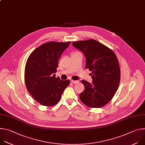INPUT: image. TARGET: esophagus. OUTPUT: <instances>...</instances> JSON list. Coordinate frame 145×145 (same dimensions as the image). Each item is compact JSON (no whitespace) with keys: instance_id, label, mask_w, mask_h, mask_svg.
Wrapping results in <instances>:
<instances>
[{"instance_id":"obj_1","label":"esophagus","mask_w":145,"mask_h":145,"mask_svg":"<svg viewBox=\"0 0 145 145\" xmlns=\"http://www.w3.org/2000/svg\"><path fill=\"white\" fill-rule=\"evenodd\" d=\"M71 82H72V83H73V84H77V83H78V82H79V81H78V80H71Z\"/></svg>"}]
</instances>
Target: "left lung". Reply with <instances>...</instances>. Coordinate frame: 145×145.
<instances>
[{"mask_svg":"<svg viewBox=\"0 0 145 145\" xmlns=\"http://www.w3.org/2000/svg\"><path fill=\"white\" fill-rule=\"evenodd\" d=\"M72 45L83 53L86 68L92 72V84L81 80L85 89L80 94L81 101L91 108L106 105L115 94L120 82V67L115 54L92 39L74 42Z\"/></svg>","mask_w":145,"mask_h":145,"instance_id":"1","label":"left lung"}]
</instances>
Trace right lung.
<instances>
[{
  "instance_id": "1",
  "label": "right lung",
  "mask_w": 145,
  "mask_h": 145,
  "mask_svg": "<svg viewBox=\"0 0 145 145\" xmlns=\"http://www.w3.org/2000/svg\"><path fill=\"white\" fill-rule=\"evenodd\" d=\"M71 42L51 41L39 46L29 57L25 71L28 92L39 104L53 106L59 101L69 80L56 77L58 61Z\"/></svg>"
}]
</instances>
